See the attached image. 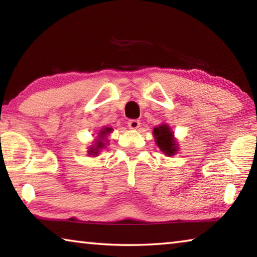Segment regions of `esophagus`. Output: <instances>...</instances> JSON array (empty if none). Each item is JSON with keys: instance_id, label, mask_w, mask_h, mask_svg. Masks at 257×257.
Instances as JSON below:
<instances>
[{"instance_id": "1", "label": "esophagus", "mask_w": 257, "mask_h": 257, "mask_svg": "<svg viewBox=\"0 0 257 257\" xmlns=\"http://www.w3.org/2000/svg\"><path fill=\"white\" fill-rule=\"evenodd\" d=\"M139 125H141V122H139V120H129L128 121V127L130 129H138Z\"/></svg>"}]
</instances>
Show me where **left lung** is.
<instances>
[{
    "label": "left lung",
    "instance_id": "8db88e82",
    "mask_svg": "<svg viewBox=\"0 0 257 257\" xmlns=\"http://www.w3.org/2000/svg\"><path fill=\"white\" fill-rule=\"evenodd\" d=\"M153 135L155 144L158 145L161 152L165 156H173L179 151V144L175 137V133L171 130V127L167 123H162L154 127Z\"/></svg>",
    "mask_w": 257,
    "mask_h": 257
}]
</instances>
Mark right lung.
I'll list each match as a JSON object with an SVG mask.
<instances>
[{
    "label": "right lung",
    "instance_id": "obj_1",
    "mask_svg": "<svg viewBox=\"0 0 257 257\" xmlns=\"http://www.w3.org/2000/svg\"><path fill=\"white\" fill-rule=\"evenodd\" d=\"M113 132V128L111 127H103L97 132V136L94 139L93 145L88 147V155L90 156H97L103 149H105V145L107 144V135Z\"/></svg>",
    "mask_w": 257,
    "mask_h": 257
}]
</instances>
